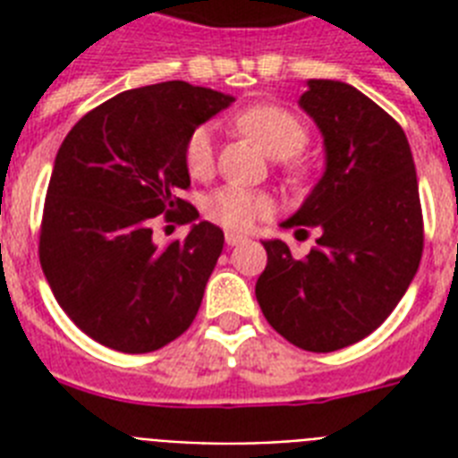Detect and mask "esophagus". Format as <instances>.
<instances>
[{
  "label": "esophagus",
  "instance_id": "1",
  "mask_svg": "<svg viewBox=\"0 0 458 458\" xmlns=\"http://www.w3.org/2000/svg\"><path fill=\"white\" fill-rule=\"evenodd\" d=\"M240 242H244L242 235H237V233H225V244H228V247H235V244Z\"/></svg>",
  "mask_w": 458,
  "mask_h": 458
}]
</instances>
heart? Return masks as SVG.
Returning <instances> with one entry per match:
<instances>
[{"label": "heart", "mask_w": 458, "mask_h": 458, "mask_svg": "<svg viewBox=\"0 0 458 458\" xmlns=\"http://www.w3.org/2000/svg\"><path fill=\"white\" fill-rule=\"evenodd\" d=\"M237 131L261 145L268 157L293 158L301 152L309 142V132L293 111L283 109L278 104H251L233 116ZM185 168L197 180H207L214 173L216 147L214 132L208 125H199L190 132L185 142ZM290 180L301 178V168L297 164L287 171ZM273 211V199L266 192L250 190L242 185H223L204 199V214L214 223L228 230H250L259 218Z\"/></svg>", "instance_id": "b5f03b06"}]
</instances>
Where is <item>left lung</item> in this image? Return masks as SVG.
Masks as SVG:
<instances>
[{"mask_svg": "<svg viewBox=\"0 0 458 458\" xmlns=\"http://www.w3.org/2000/svg\"><path fill=\"white\" fill-rule=\"evenodd\" d=\"M300 106L323 132L326 173L283 225L320 235L301 259L283 240H266L257 300L294 347L337 352L369 337L419 271V180L402 125L356 88L309 81Z\"/></svg>", "mask_w": 458, "mask_h": 458, "instance_id": "8db88e82", "label": "left lung"}]
</instances>
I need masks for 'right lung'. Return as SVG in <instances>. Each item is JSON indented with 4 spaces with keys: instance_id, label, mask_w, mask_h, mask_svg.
Instances as JSON below:
<instances>
[{
    "instance_id": "obj_1",
    "label": "right lung",
    "mask_w": 458,
    "mask_h": 458,
    "mask_svg": "<svg viewBox=\"0 0 458 458\" xmlns=\"http://www.w3.org/2000/svg\"><path fill=\"white\" fill-rule=\"evenodd\" d=\"M235 102L168 81L88 111L59 147L39 225V264L68 318L99 344L147 354L185 333L223 251V230L194 223L158 247L154 223H190V132Z\"/></svg>"
}]
</instances>
